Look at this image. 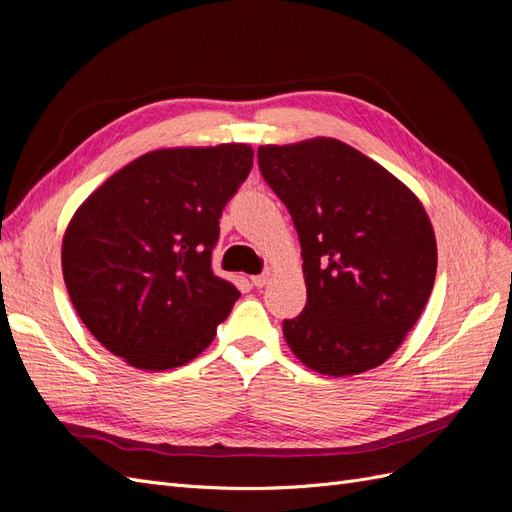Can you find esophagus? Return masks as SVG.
Returning <instances> with one entry per match:
<instances>
[{"instance_id": "obj_1", "label": "esophagus", "mask_w": 512, "mask_h": 512, "mask_svg": "<svg viewBox=\"0 0 512 512\" xmlns=\"http://www.w3.org/2000/svg\"><path fill=\"white\" fill-rule=\"evenodd\" d=\"M269 277H271V271H265V273H260V275H254V277H252V284H254L256 288H262V286H265V284L269 282Z\"/></svg>"}]
</instances>
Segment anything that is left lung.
<instances>
[{
	"label": "left lung",
	"mask_w": 512,
	"mask_h": 512,
	"mask_svg": "<svg viewBox=\"0 0 512 512\" xmlns=\"http://www.w3.org/2000/svg\"><path fill=\"white\" fill-rule=\"evenodd\" d=\"M260 173L299 232L305 309L284 320L292 354L322 376L382 365L421 318L438 245L421 200L337 138L258 147Z\"/></svg>",
	"instance_id": "left-lung-1"
}]
</instances>
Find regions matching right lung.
<instances>
[{
  "instance_id": "obj_1",
  "label": "right lung",
  "mask_w": 512,
  "mask_h": 512,
  "mask_svg": "<svg viewBox=\"0 0 512 512\" xmlns=\"http://www.w3.org/2000/svg\"><path fill=\"white\" fill-rule=\"evenodd\" d=\"M245 143L149 151L91 192L61 241L76 314L143 371L203 352L241 292L211 269L222 209L250 175Z\"/></svg>"
}]
</instances>
